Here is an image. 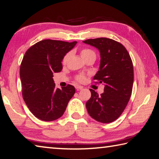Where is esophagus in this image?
<instances>
[{"label": "esophagus", "instance_id": "34e87169", "mask_svg": "<svg viewBox=\"0 0 159 159\" xmlns=\"http://www.w3.org/2000/svg\"><path fill=\"white\" fill-rule=\"evenodd\" d=\"M75 87L77 90V91H79V90H82L83 89V86H80V85H75Z\"/></svg>", "mask_w": 159, "mask_h": 159}]
</instances>
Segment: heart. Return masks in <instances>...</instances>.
Wrapping results in <instances>:
<instances>
[{"label": "heart", "instance_id": "heart-1", "mask_svg": "<svg viewBox=\"0 0 159 159\" xmlns=\"http://www.w3.org/2000/svg\"><path fill=\"white\" fill-rule=\"evenodd\" d=\"M81 56H82V57L83 59L89 57H95V53L94 51H93V50L91 49L85 48V49H83L82 51H81ZM69 57H70V53H67L64 57V59H63V62L64 63L68 61V58H69ZM77 79L79 82H84L85 80V77L83 75H80L77 77Z\"/></svg>", "mask_w": 159, "mask_h": 159}]
</instances>
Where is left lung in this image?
<instances>
[{
	"label": "left lung",
	"mask_w": 159,
	"mask_h": 159,
	"mask_svg": "<svg viewBox=\"0 0 159 159\" xmlns=\"http://www.w3.org/2000/svg\"><path fill=\"white\" fill-rule=\"evenodd\" d=\"M83 43L100 52V67L93 80L104 85L100 95L90 89L91 97L86 102V109L96 121L109 123L122 114L130 99L134 82L132 61L126 48L111 39L97 38Z\"/></svg>",
	"instance_id": "8db88e82"
}]
</instances>
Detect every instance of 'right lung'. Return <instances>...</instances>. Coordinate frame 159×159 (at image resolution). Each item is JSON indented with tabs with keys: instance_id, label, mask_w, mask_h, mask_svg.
Segmentation results:
<instances>
[{
	"instance_id": "add662e5",
	"label": "right lung",
	"mask_w": 159,
	"mask_h": 159,
	"mask_svg": "<svg viewBox=\"0 0 159 159\" xmlns=\"http://www.w3.org/2000/svg\"><path fill=\"white\" fill-rule=\"evenodd\" d=\"M77 41L46 39L30 48L20 67L23 98L32 114L43 121H53L64 114L75 93L73 86L55 88L53 74L62 70L65 55Z\"/></svg>"
}]
</instances>
